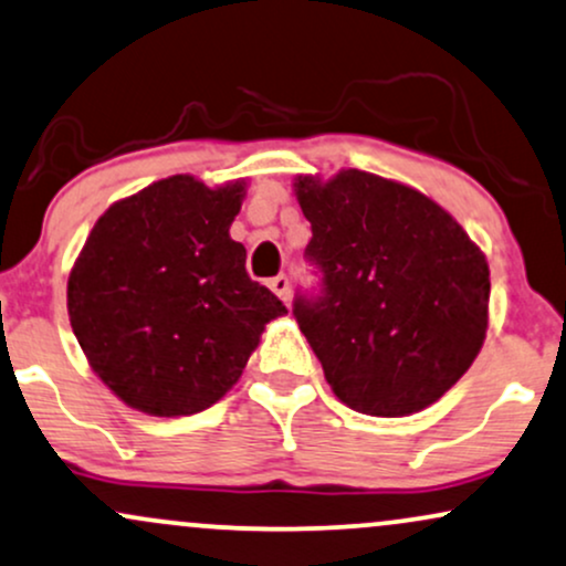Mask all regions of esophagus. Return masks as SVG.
Masks as SVG:
<instances>
[{
	"instance_id": "obj_1",
	"label": "esophagus",
	"mask_w": 566,
	"mask_h": 566,
	"mask_svg": "<svg viewBox=\"0 0 566 566\" xmlns=\"http://www.w3.org/2000/svg\"><path fill=\"white\" fill-rule=\"evenodd\" d=\"M270 291L272 294H275L277 298H281L283 304H289V294H291V285H289V277L285 275H275V277H270Z\"/></svg>"
}]
</instances>
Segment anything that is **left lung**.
I'll use <instances>...</instances> for the list:
<instances>
[{"label": "left lung", "mask_w": 566, "mask_h": 566, "mask_svg": "<svg viewBox=\"0 0 566 566\" xmlns=\"http://www.w3.org/2000/svg\"><path fill=\"white\" fill-rule=\"evenodd\" d=\"M323 270L294 315L347 408L402 418L434 405L471 368L490 325L484 251L434 198L360 169L296 175Z\"/></svg>", "instance_id": "8db88e82"}]
</instances>
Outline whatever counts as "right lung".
I'll list each match as a JSON object with an SVG mask.
<instances>
[{
    "label": "right lung",
    "instance_id": "right-lung-1",
    "mask_svg": "<svg viewBox=\"0 0 566 566\" xmlns=\"http://www.w3.org/2000/svg\"><path fill=\"white\" fill-rule=\"evenodd\" d=\"M245 179L171 175L111 203L69 275L86 363L124 405L192 416L235 387L283 302L245 272L230 224Z\"/></svg>",
    "mask_w": 566,
    "mask_h": 566
}]
</instances>
